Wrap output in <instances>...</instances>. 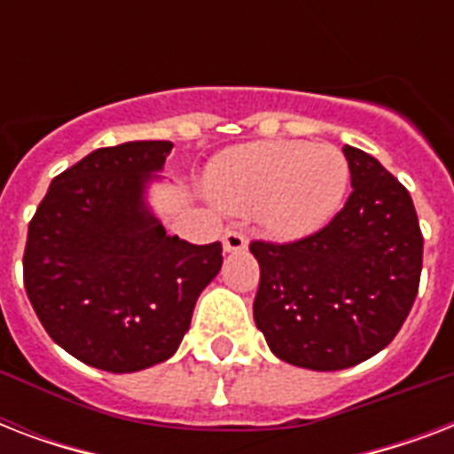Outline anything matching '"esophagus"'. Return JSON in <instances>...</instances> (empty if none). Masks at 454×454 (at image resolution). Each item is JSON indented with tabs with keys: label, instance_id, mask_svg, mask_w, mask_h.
<instances>
[{
	"label": "esophagus",
	"instance_id": "obj_1",
	"mask_svg": "<svg viewBox=\"0 0 454 454\" xmlns=\"http://www.w3.org/2000/svg\"><path fill=\"white\" fill-rule=\"evenodd\" d=\"M223 249L226 252H242V249H247V238L240 231H226L223 235Z\"/></svg>",
	"mask_w": 454,
	"mask_h": 454
}]
</instances>
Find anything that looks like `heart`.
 Segmentation results:
<instances>
[{
	"mask_svg": "<svg viewBox=\"0 0 454 454\" xmlns=\"http://www.w3.org/2000/svg\"><path fill=\"white\" fill-rule=\"evenodd\" d=\"M351 169L334 145L262 141L231 148L207 174L212 198L228 212H252L270 233H313L344 202Z\"/></svg>",
	"mask_w": 454,
	"mask_h": 454,
	"instance_id": "1",
	"label": "heart"
}]
</instances>
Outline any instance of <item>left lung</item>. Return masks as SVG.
I'll use <instances>...</instances> for the list:
<instances>
[{"label":"left lung","instance_id":"1","mask_svg":"<svg viewBox=\"0 0 454 454\" xmlns=\"http://www.w3.org/2000/svg\"><path fill=\"white\" fill-rule=\"evenodd\" d=\"M353 192L341 212L294 242L254 240L262 269L254 323L290 365L332 372L372 358L405 323L422 276L424 238L405 185L344 145Z\"/></svg>","mask_w":454,"mask_h":454}]
</instances>
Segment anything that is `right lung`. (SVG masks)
Instances as JSON below:
<instances>
[{
    "mask_svg": "<svg viewBox=\"0 0 454 454\" xmlns=\"http://www.w3.org/2000/svg\"><path fill=\"white\" fill-rule=\"evenodd\" d=\"M174 144L98 148L53 178L27 226L25 292L49 337L106 372H138L176 353L221 242L167 235L145 185Z\"/></svg>",
    "mask_w": 454,
    "mask_h": 454,
    "instance_id": "1",
    "label": "right lung"
}]
</instances>
